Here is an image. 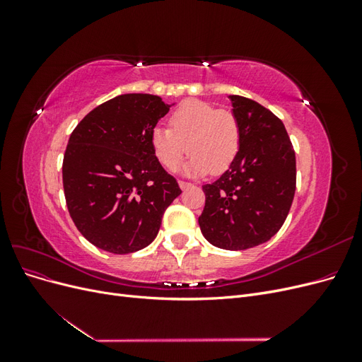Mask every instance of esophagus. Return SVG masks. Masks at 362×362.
Returning <instances> with one entry per match:
<instances>
[{"label": "esophagus", "instance_id": "34e87169", "mask_svg": "<svg viewBox=\"0 0 362 362\" xmlns=\"http://www.w3.org/2000/svg\"><path fill=\"white\" fill-rule=\"evenodd\" d=\"M178 184H180V187H181L182 190H185V189H189V187H192V182H187V181H180Z\"/></svg>", "mask_w": 362, "mask_h": 362}]
</instances>
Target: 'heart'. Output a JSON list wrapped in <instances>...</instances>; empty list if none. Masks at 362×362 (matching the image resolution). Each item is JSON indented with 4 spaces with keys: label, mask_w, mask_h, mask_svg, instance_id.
I'll list each match as a JSON object with an SVG mask.
<instances>
[{
    "label": "heart",
    "mask_w": 362,
    "mask_h": 362,
    "mask_svg": "<svg viewBox=\"0 0 362 362\" xmlns=\"http://www.w3.org/2000/svg\"><path fill=\"white\" fill-rule=\"evenodd\" d=\"M169 127L151 129L149 144L161 166L175 170L185 152L187 170L194 175H221L231 168L242 148V125L228 108L205 101H185L175 108Z\"/></svg>",
    "instance_id": "1"
}]
</instances>
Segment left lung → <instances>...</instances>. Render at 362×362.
<instances>
[{
	"mask_svg": "<svg viewBox=\"0 0 362 362\" xmlns=\"http://www.w3.org/2000/svg\"><path fill=\"white\" fill-rule=\"evenodd\" d=\"M242 148L221 178L202 185L199 216L211 245L243 250L267 242L286 222L296 192V156L282 120L249 98L231 95Z\"/></svg>",
	"mask_w": 362,
	"mask_h": 362,
	"instance_id": "8db88e82",
	"label": "left lung"
}]
</instances>
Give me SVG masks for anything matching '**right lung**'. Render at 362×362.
<instances>
[{"instance_id": "obj_1", "label": "right lung", "mask_w": 362, "mask_h": 362, "mask_svg": "<svg viewBox=\"0 0 362 362\" xmlns=\"http://www.w3.org/2000/svg\"><path fill=\"white\" fill-rule=\"evenodd\" d=\"M168 112L157 95H119L72 131L62 168L64 198L76 229L96 247L112 254L146 247L181 194L149 144Z\"/></svg>"}]
</instances>
